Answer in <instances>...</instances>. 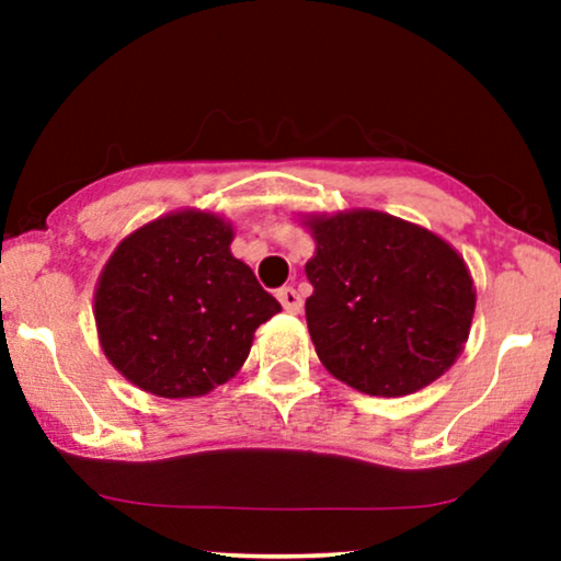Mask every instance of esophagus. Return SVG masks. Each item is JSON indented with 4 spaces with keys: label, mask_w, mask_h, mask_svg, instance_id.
Here are the masks:
<instances>
[{
    "label": "esophagus",
    "mask_w": 561,
    "mask_h": 561,
    "mask_svg": "<svg viewBox=\"0 0 561 561\" xmlns=\"http://www.w3.org/2000/svg\"><path fill=\"white\" fill-rule=\"evenodd\" d=\"M276 298H279L282 308H285L287 313H300V308H302V298H300L298 289H295V287H282L279 293H276Z\"/></svg>",
    "instance_id": "34e87169"
}]
</instances>
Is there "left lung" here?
Masks as SVG:
<instances>
[{
	"mask_svg": "<svg viewBox=\"0 0 561 561\" xmlns=\"http://www.w3.org/2000/svg\"><path fill=\"white\" fill-rule=\"evenodd\" d=\"M317 253L306 321L332 377L369 396L427 388L465 351L474 287L430 229L379 210L308 216Z\"/></svg>",
	"mask_w": 561,
	"mask_h": 561,
	"instance_id": "1",
	"label": "left lung"
}]
</instances>
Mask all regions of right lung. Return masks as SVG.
Instances as JSON below:
<instances>
[{
  "label": "right lung",
  "instance_id": "1",
  "mask_svg": "<svg viewBox=\"0 0 561 561\" xmlns=\"http://www.w3.org/2000/svg\"><path fill=\"white\" fill-rule=\"evenodd\" d=\"M221 216L176 210L131 231L102 268L96 334L115 369L160 398L205 396L240 371L253 334L282 311L229 250Z\"/></svg>",
  "mask_w": 561,
  "mask_h": 561
}]
</instances>
